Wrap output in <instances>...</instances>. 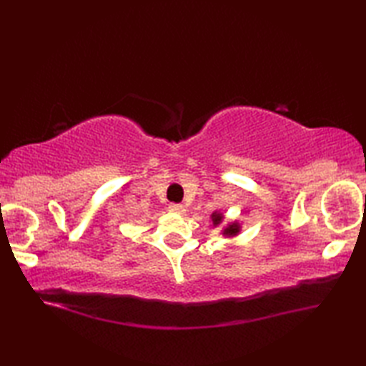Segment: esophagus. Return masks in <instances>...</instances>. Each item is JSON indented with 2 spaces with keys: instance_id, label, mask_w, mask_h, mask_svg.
Returning <instances> with one entry per match:
<instances>
[{
  "instance_id": "34e87169",
  "label": "esophagus",
  "mask_w": 366,
  "mask_h": 366,
  "mask_svg": "<svg viewBox=\"0 0 366 366\" xmlns=\"http://www.w3.org/2000/svg\"><path fill=\"white\" fill-rule=\"evenodd\" d=\"M169 211L173 214H184L185 207L182 204H169Z\"/></svg>"
}]
</instances>
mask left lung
Listing matches in <instances>:
<instances>
[{
  "label": "left lung",
  "mask_w": 366,
  "mask_h": 366,
  "mask_svg": "<svg viewBox=\"0 0 366 366\" xmlns=\"http://www.w3.org/2000/svg\"><path fill=\"white\" fill-rule=\"evenodd\" d=\"M211 222H212V227L214 228H219L222 227L220 234L227 239H234L240 234V231H242V224H240L237 220L234 222H228L227 224H223L224 222V214L220 211H215L211 214Z\"/></svg>",
  "instance_id": "left-lung-1"
}]
</instances>
